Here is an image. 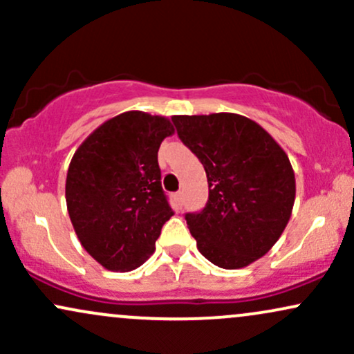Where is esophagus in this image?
<instances>
[{"instance_id":"esophagus-1","label":"esophagus","mask_w":354,"mask_h":354,"mask_svg":"<svg viewBox=\"0 0 354 354\" xmlns=\"http://www.w3.org/2000/svg\"><path fill=\"white\" fill-rule=\"evenodd\" d=\"M171 201H173L174 208L181 209V206H183V191H178V193H174L171 196Z\"/></svg>"}]
</instances>
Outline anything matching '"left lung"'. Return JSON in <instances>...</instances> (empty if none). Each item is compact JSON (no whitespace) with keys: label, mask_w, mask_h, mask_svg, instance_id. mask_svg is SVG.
I'll return each mask as SVG.
<instances>
[{"label":"left lung","mask_w":354,"mask_h":354,"mask_svg":"<svg viewBox=\"0 0 354 354\" xmlns=\"http://www.w3.org/2000/svg\"><path fill=\"white\" fill-rule=\"evenodd\" d=\"M208 178V203L186 213L200 253L225 270L245 268L281 236L295 205L290 160L271 135L234 113L171 116Z\"/></svg>","instance_id":"8db88e82"}]
</instances>
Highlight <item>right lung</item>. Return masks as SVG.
I'll use <instances>...</instances> for the list:
<instances>
[{"mask_svg": "<svg viewBox=\"0 0 354 354\" xmlns=\"http://www.w3.org/2000/svg\"><path fill=\"white\" fill-rule=\"evenodd\" d=\"M168 118L126 111L81 143L66 176V206L80 243L101 266L131 271L154 251L173 209L161 188L158 149Z\"/></svg>", "mask_w": 354, "mask_h": 354, "instance_id": "add662e5", "label": "right lung"}]
</instances>
